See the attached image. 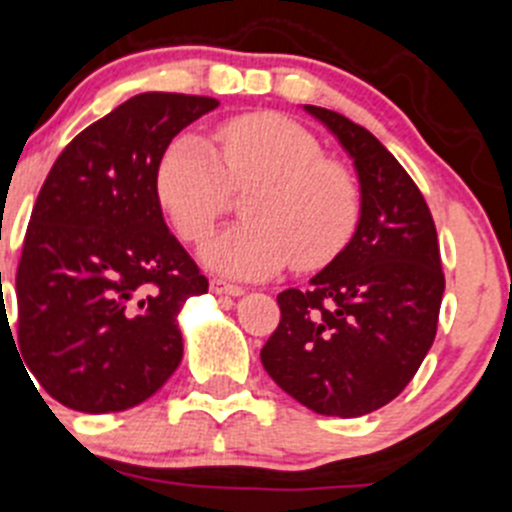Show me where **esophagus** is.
<instances>
[{"mask_svg": "<svg viewBox=\"0 0 512 512\" xmlns=\"http://www.w3.org/2000/svg\"><path fill=\"white\" fill-rule=\"evenodd\" d=\"M209 290H212L214 295H232V298H237V295L245 293V290H242L240 285L224 283V280H212V283H209Z\"/></svg>", "mask_w": 512, "mask_h": 512, "instance_id": "1", "label": "esophagus"}]
</instances>
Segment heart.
<instances>
[{
  "label": "heart",
  "instance_id": "heart-1",
  "mask_svg": "<svg viewBox=\"0 0 512 512\" xmlns=\"http://www.w3.org/2000/svg\"><path fill=\"white\" fill-rule=\"evenodd\" d=\"M217 136L222 160L207 138L184 131L156 164V197L189 245L212 234L232 189H252L242 204L247 222L209 242L204 265L257 280L293 262L318 270L346 250L361 219V186L346 164L323 156L308 128L280 113H247Z\"/></svg>",
  "mask_w": 512,
  "mask_h": 512
}]
</instances>
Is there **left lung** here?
<instances>
[{"label": "left lung", "mask_w": 512, "mask_h": 512, "mask_svg": "<svg viewBox=\"0 0 512 512\" xmlns=\"http://www.w3.org/2000/svg\"><path fill=\"white\" fill-rule=\"evenodd\" d=\"M353 159L361 219L308 290L278 295L280 323L260 358L270 379L326 417H364L404 391L437 336L444 272L422 191L364 126L318 105Z\"/></svg>", "instance_id": "1"}]
</instances>
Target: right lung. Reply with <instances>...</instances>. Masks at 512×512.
I'll return each instance as SVG.
<instances>
[{
    "label": "right lung",
    "mask_w": 512,
    "mask_h": 512,
    "mask_svg": "<svg viewBox=\"0 0 512 512\" xmlns=\"http://www.w3.org/2000/svg\"><path fill=\"white\" fill-rule=\"evenodd\" d=\"M217 105L133 95L80 131L42 184L17 267L19 353L75 412L136 407L181 364L176 315L209 283L166 227L156 164Z\"/></svg>",
    "instance_id": "add662e5"
}]
</instances>
